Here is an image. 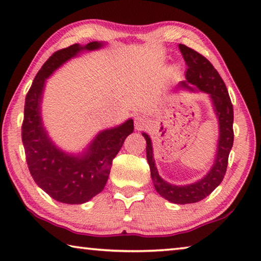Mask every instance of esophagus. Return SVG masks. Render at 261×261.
I'll use <instances>...</instances> for the list:
<instances>
[{
    "instance_id": "34e87169",
    "label": "esophagus",
    "mask_w": 261,
    "mask_h": 261,
    "mask_svg": "<svg viewBox=\"0 0 261 261\" xmlns=\"http://www.w3.org/2000/svg\"><path fill=\"white\" fill-rule=\"evenodd\" d=\"M134 125L136 129H141V128L146 127L148 125V119L144 115H136L134 118Z\"/></svg>"
}]
</instances>
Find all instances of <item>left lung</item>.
<instances>
[{
  "mask_svg": "<svg viewBox=\"0 0 261 261\" xmlns=\"http://www.w3.org/2000/svg\"><path fill=\"white\" fill-rule=\"evenodd\" d=\"M178 47L187 65V70L186 80L178 84L177 90L207 93L215 113L219 125V139L214 162L208 172L199 180L187 185H174L160 176L153 159L150 136L146 132H142V136L147 142V160L156 192L170 202L186 204L201 201L223 180L228 166V157L233 144V109L227 87L212 63L201 54L185 45L179 44Z\"/></svg>",
  "mask_w": 261,
  "mask_h": 261,
  "instance_id": "left-lung-1",
  "label": "left lung"
}]
</instances>
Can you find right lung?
<instances>
[{
	"label": "right lung",
	"instance_id": "right-lung-1",
	"mask_svg": "<svg viewBox=\"0 0 261 261\" xmlns=\"http://www.w3.org/2000/svg\"><path fill=\"white\" fill-rule=\"evenodd\" d=\"M106 45L108 42L92 41L55 52L38 71L25 98L22 140L30 173L37 185L59 202L82 204L99 194L108 182L113 159L134 130L133 119L129 118L98 132L82 151L70 152L54 142L42 120L46 80L69 60Z\"/></svg>",
	"mask_w": 261,
	"mask_h": 261
}]
</instances>
